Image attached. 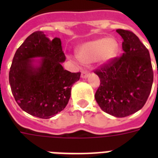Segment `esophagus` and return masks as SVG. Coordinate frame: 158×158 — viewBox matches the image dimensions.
<instances>
[{"label": "esophagus", "mask_w": 158, "mask_h": 158, "mask_svg": "<svg viewBox=\"0 0 158 158\" xmlns=\"http://www.w3.org/2000/svg\"><path fill=\"white\" fill-rule=\"evenodd\" d=\"M89 74H90L89 72L84 71V70H83V71L81 72V77L83 79H86V78H88V77L89 76Z\"/></svg>", "instance_id": "34e87169"}]
</instances>
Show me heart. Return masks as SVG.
I'll list each match as a JSON object with an SVG mask.
<instances>
[{"mask_svg":"<svg viewBox=\"0 0 158 158\" xmlns=\"http://www.w3.org/2000/svg\"><path fill=\"white\" fill-rule=\"evenodd\" d=\"M119 45L114 38H99L80 46L79 58L85 64L106 63L117 55Z\"/></svg>","mask_w":158,"mask_h":158,"instance_id":"obj_1","label":"heart"}]
</instances>
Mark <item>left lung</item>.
I'll use <instances>...</instances> for the list:
<instances>
[{"label": "left lung", "mask_w": 158, "mask_h": 158, "mask_svg": "<svg viewBox=\"0 0 158 158\" xmlns=\"http://www.w3.org/2000/svg\"><path fill=\"white\" fill-rule=\"evenodd\" d=\"M116 32L123 38L124 53L94 71L101 82L95 99L103 111L115 117H125L146 103L153 71L149 52L139 38L130 30Z\"/></svg>", "instance_id": "1"}]
</instances>
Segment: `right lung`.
Here are the masks:
<instances>
[{"instance_id": "obj_1", "label": "right lung", "mask_w": 158, "mask_h": 158, "mask_svg": "<svg viewBox=\"0 0 158 158\" xmlns=\"http://www.w3.org/2000/svg\"><path fill=\"white\" fill-rule=\"evenodd\" d=\"M36 57H41L38 65L32 60ZM64 60L60 38L50 40L42 31L26 38L14 56L9 73L11 92L22 110L42 119L64 110L72 85L80 78V72L64 69Z\"/></svg>"}]
</instances>
